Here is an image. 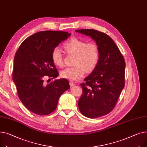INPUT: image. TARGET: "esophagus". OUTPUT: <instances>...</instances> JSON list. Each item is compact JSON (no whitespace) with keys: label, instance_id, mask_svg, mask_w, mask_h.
Segmentation results:
<instances>
[{"label":"esophagus","instance_id":"34e87169","mask_svg":"<svg viewBox=\"0 0 147 147\" xmlns=\"http://www.w3.org/2000/svg\"><path fill=\"white\" fill-rule=\"evenodd\" d=\"M75 85H76V84L74 83L73 82H70V87H73V86H75Z\"/></svg>","mask_w":147,"mask_h":147}]
</instances>
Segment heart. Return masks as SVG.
Here are the masks:
<instances>
[{
	"label": "heart",
	"instance_id": "heart-1",
	"mask_svg": "<svg viewBox=\"0 0 147 147\" xmlns=\"http://www.w3.org/2000/svg\"><path fill=\"white\" fill-rule=\"evenodd\" d=\"M64 48L68 54H75L73 64L61 71V76L71 81L79 80L86 72L93 71L100 59L99 46L94 42H87L82 39L73 37L65 42ZM53 63L58 67L64 64V57L60 49L54 48L51 53Z\"/></svg>",
	"mask_w": 147,
	"mask_h": 147
}]
</instances>
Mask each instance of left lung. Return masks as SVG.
<instances>
[{"mask_svg":"<svg viewBox=\"0 0 147 147\" xmlns=\"http://www.w3.org/2000/svg\"><path fill=\"white\" fill-rule=\"evenodd\" d=\"M76 32L90 36L99 46L100 59L92 73L80 84L83 93L79 99L80 112L96 118L111 112L125 86V61L119 49L107 34L94 29Z\"/></svg>","mask_w":147,"mask_h":147,"instance_id":"left-lung-1","label":"left lung"}]
</instances>
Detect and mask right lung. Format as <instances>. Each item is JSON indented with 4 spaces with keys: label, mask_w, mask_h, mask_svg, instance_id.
Listing matches in <instances>:
<instances>
[{
    "label": "right lung",
    "mask_w": 147,
    "mask_h": 147,
    "mask_svg": "<svg viewBox=\"0 0 147 147\" xmlns=\"http://www.w3.org/2000/svg\"><path fill=\"white\" fill-rule=\"evenodd\" d=\"M70 35L63 31L38 32L25 39L16 53L12 78L18 95L26 108L36 115L54 112L60 96L70 89L65 79L48 84L44 79L48 77V81L58 76L51 53Z\"/></svg>",
    "instance_id": "add662e5"
}]
</instances>
